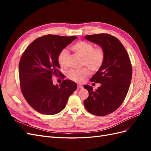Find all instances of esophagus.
<instances>
[{
	"label": "esophagus",
	"instance_id": "1",
	"mask_svg": "<svg viewBox=\"0 0 151 151\" xmlns=\"http://www.w3.org/2000/svg\"><path fill=\"white\" fill-rule=\"evenodd\" d=\"M77 88L79 89H83V85H81V84H78L77 85Z\"/></svg>",
	"mask_w": 151,
	"mask_h": 151
}]
</instances>
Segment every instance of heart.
Masks as SVG:
<instances>
[{"instance_id": "obj_1", "label": "heart", "mask_w": 151, "mask_h": 151, "mask_svg": "<svg viewBox=\"0 0 151 151\" xmlns=\"http://www.w3.org/2000/svg\"><path fill=\"white\" fill-rule=\"evenodd\" d=\"M71 50L83 57V65L88 67L92 72H97L103 64L105 53L102 48H94V45L84 41H79L71 47ZM68 53L65 49L62 50L57 57L59 65L62 68L67 66ZM89 75V70L84 67L80 70H70L67 72L68 78L76 83H82Z\"/></svg>"}]
</instances>
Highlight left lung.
Here are the masks:
<instances>
[{
	"label": "left lung",
	"instance_id": "left-lung-1",
	"mask_svg": "<svg viewBox=\"0 0 151 151\" xmlns=\"http://www.w3.org/2000/svg\"><path fill=\"white\" fill-rule=\"evenodd\" d=\"M85 38L100 45L105 58L102 67L90 80L101 86L95 91L92 86H84L89 92L84 104L93 115L106 116L120 107L127 94L132 76L130 60L125 47L115 36L101 33L87 35Z\"/></svg>",
	"mask_w": 151,
	"mask_h": 151
}]
</instances>
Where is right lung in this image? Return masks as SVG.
I'll use <instances>...</instances> for the list:
<instances>
[{
  "instance_id": "right-lung-1",
  "label": "right lung",
  "mask_w": 151,
  "mask_h": 151,
  "mask_svg": "<svg viewBox=\"0 0 151 151\" xmlns=\"http://www.w3.org/2000/svg\"><path fill=\"white\" fill-rule=\"evenodd\" d=\"M76 36L48 35L34 40L22 53L19 64L21 89L36 111L53 115L63 110L68 97L77 89L70 80L54 86L52 77L62 76L57 57Z\"/></svg>"
}]
</instances>
